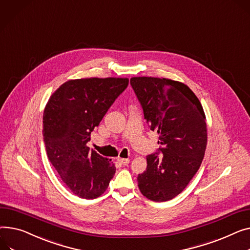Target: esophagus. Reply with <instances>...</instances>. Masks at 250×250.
I'll return each mask as SVG.
<instances>
[{
    "label": "esophagus",
    "instance_id": "34e87169",
    "mask_svg": "<svg viewBox=\"0 0 250 250\" xmlns=\"http://www.w3.org/2000/svg\"><path fill=\"white\" fill-rule=\"evenodd\" d=\"M119 161H120V163H121L122 165H124V166H127V165L129 164V159H122V158H120Z\"/></svg>",
    "mask_w": 250,
    "mask_h": 250
}]
</instances>
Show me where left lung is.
<instances>
[{
  "mask_svg": "<svg viewBox=\"0 0 250 250\" xmlns=\"http://www.w3.org/2000/svg\"><path fill=\"white\" fill-rule=\"evenodd\" d=\"M130 85L161 145L158 152L146 157V170L138 176L140 191L152 201L171 200L187 187L204 158L207 127L203 107L195 93L179 81L142 76L131 77Z\"/></svg>",
  "mask_w": 250,
  "mask_h": 250,
  "instance_id": "8db88e82",
  "label": "left lung"
}]
</instances>
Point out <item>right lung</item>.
<instances>
[{
    "instance_id": "add662e5",
    "label": "right lung",
    "mask_w": 250,
    "mask_h": 250,
    "mask_svg": "<svg viewBox=\"0 0 250 250\" xmlns=\"http://www.w3.org/2000/svg\"><path fill=\"white\" fill-rule=\"evenodd\" d=\"M127 85V78L68 80L45 106L43 137L48 159L65 187L80 198L103 195L113 178L114 164L90 151L87 143L91 131Z\"/></svg>"
}]
</instances>
